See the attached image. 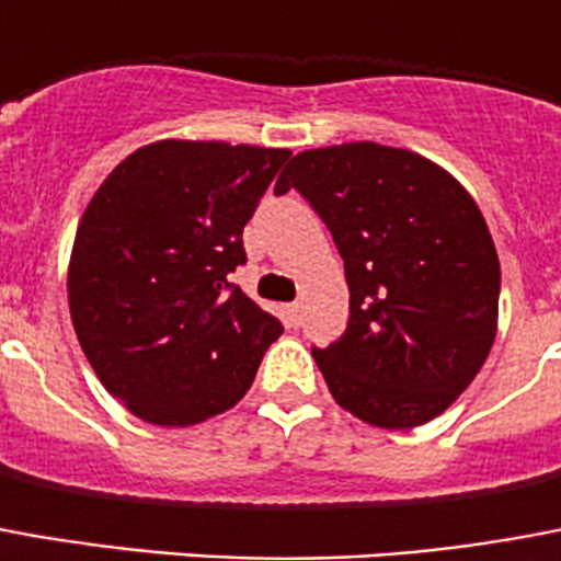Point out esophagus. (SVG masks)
<instances>
[{"label": "esophagus", "mask_w": 561, "mask_h": 561, "mask_svg": "<svg viewBox=\"0 0 561 561\" xmlns=\"http://www.w3.org/2000/svg\"><path fill=\"white\" fill-rule=\"evenodd\" d=\"M285 314H288V323H291V327H300V323H302V306H300V302H291V306H285Z\"/></svg>", "instance_id": "obj_1"}]
</instances>
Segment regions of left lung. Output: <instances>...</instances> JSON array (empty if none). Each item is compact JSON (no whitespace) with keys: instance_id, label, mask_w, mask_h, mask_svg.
I'll list each match as a JSON object with an SVG mask.
<instances>
[{"instance_id":"left-lung-1","label":"left lung","mask_w":561,"mask_h":561,"mask_svg":"<svg viewBox=\"0 0 561 561\" xmlns=\"http://www.w3.org/2000/svg\"><path fill=\"white\" fill-rule=\"evenodd\" d=\"M291 186L330 228L351 291L342 339L312 347L330 392L377 428L425 425L496 339L500 259L479 205L437 163L377 142L297 153L276 196Z\"/></svg>"}]
</instances>
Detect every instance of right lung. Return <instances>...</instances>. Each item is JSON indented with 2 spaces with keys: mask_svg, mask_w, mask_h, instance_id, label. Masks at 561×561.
<instances>
[{
  "mask_svg": "<svg viewBox=\"0 0 561 561\" xmlns=\"http://www.w3.org/2000/svg\"><path fill=\"white\" fill-rule=\"evenodd\" d=\"M285 148L163 139L115 165L85 207L68 267L70 321L106 392L186 428L247 396L282 323L231 273Z\"/></svg>",
  "mask_w": 561,
  "mask_h": 561,
  "instance_id": "obj_1",
  "label": "right lung"
}]
</instances>
